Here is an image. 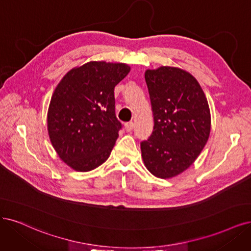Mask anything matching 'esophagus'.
Instances as JSON below:
<instances>
[{"instance_id":"1","label":"esophagus","mask_w":251,"mask_h":251,"mask_svg":"<svg viewBox=\"0 0 251 251\" xmlns=\"http://www.w3.org/2000/svg\"><path fill=\"white\" fill-rule=\"evenodd\" d=\"M133 128H134V123L132 122V121H131V122H128V123L125 124V130H126L127 132L132 131Z\"/></svg>"}]
</instances>
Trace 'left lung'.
Returning a JSON list of instances; mask_svg holds the SVG:
<instances>
[{"mask_svg":"<svg viewBox=\"0 0 251 251\" xmlns=\"http://www.w3.org/2000/svg\"><path fill=\"white\" fill-rule=\"evenodd\" d=\"M154 127L141 143L146 168L155 177L173 178L187 170L207 144L211 116L205 93L190 73L162 66L147 70Z\"/></svg>","mask_w":251,"mask_h":251,"instance_id":"left-lung-1","label":"left lung"}]
</instances>
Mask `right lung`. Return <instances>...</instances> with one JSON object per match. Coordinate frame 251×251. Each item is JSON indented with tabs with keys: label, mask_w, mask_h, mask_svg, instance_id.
Here are the masks:
<instances>
[{
	"label": "right lung",
	"mask_w": 251,
	"mask_h": 251,
	"mask_svg": "<svg viewBox=\"0 0 251 251\" xmlns=\"http://www.w3.org/2000/svg\"><path fill=\"white\" fill-rule=\"evenodd\" d=\"M129 71L123 63L89 62L71 69L55 88L48 130L55 152L73 170L92 171L109 157L122 128L114 90Z\"/></svg>",
	"instance_id": "add662e5"
}]
</instances>
